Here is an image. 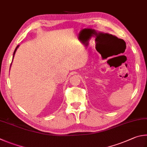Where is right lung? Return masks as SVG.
Returning a JSON list of instances; mask_svg holds the SVG:
<instances>
[{
	"label": "right lung",
	"mask_w": 147,
	"mask_h": 147,
	"mask_svg": "<svg viewBox=\"0 0 147 147\" xmlns=\"http://www.w3.org/2000/svg\"><path fill=\"white\" fill-rule=\"evenodd\" d=\"M18 47H19V46H18H18H17V47H16V48H15V51H14V53H13V57H14V55H15V52H16V51H17V48H18Z\"/></svg>",
	"instance_id": "add662e5"
}]
</instances>
